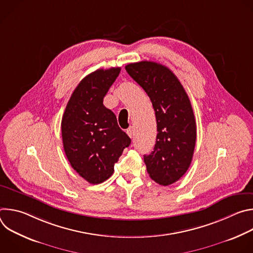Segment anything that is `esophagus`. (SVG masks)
I'll return each mask as SVG.
<instances>
[{
	"instance_id": "34e87169",
	"label": "esophagus",
	"mask_w": 253,
	"mask_h": 253,
	"mask_svg": "<svg viewBox=\"0 0 253 253\" xmlns=\"http://www.w3.org/2000/svg\"><path fill=\"white\" fill-rule=\"evenodd\" d=\"M126 132H127V134L129 135V137H130V138H133V137H134V130H133V127L128 128Z\"/></svg>"
}]
</instances>
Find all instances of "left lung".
Returning a JSON list of instances; mask_svg holds the SVG:
<instances>
[{
    "instance_id": "8db88e82",
    "label": "left lung",
    "mask_w": 253,
    "mask_h": 253,
    "mask_svg": "<svg viewBox=\"0 0 253 253\" xmlns=\"http://www.w3.org/2000/svg\"><path fill=\"white\" fill-rule=\"evenodd\" d=\"M127 73L149 96L156 116L154 150L144 155L147 172L160 185H170L188 170L195 148L196 123L183 86L167 67L150 61L128 64Z\"/></svg>"
}]
</instances>
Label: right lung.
<instances>
[{"label": "right lung", "instance_id": "add662e5", "mask_svg": "<svg viewBox=\"0 0 253 253\" xmlns=\"http://www.w3.org/2000/svg\"><path fill=\"white\" fill-rule=\"evenodd\" d=\"M121 69H99L87 75L72 94L62 118L65 154L73 169L91 184L104 182L131 143L103 99Z\"/></svg>", "mask_w": 253, "mask_h": 253}]
</instances>
